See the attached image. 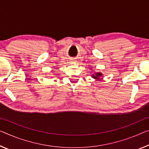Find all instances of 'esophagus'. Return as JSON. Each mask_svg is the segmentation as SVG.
Segmentation results:
<instances>
[{"instance_id": "1", "label": "esophagus", "mask_w": 149, "mask_h": 149, "mask_svg": "<svg viewBox=\"0 0 149 149\" xmlns=\"http://www.w3.org/2000/svg\"><path fill=\"white\" fill-rule=\"evenodd\" d=\"M71 62H70V63H76V61H75L74 60H72V61H70Z\"/></svg>"}]
</instances>
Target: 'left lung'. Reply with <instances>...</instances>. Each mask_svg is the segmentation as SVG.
<instances>
[{"mask_svg":"<svg viewBox=\"0 0 149 149\" xmlns=\"http://www.w3.org/2000/svg\"><path fill=\"white\" fill-rule=\"evenodd\" d=\"M102 72H95L94 73V74H91V77H92V78H93V79H95V80H97V81H100V77H101L102 76Z\"/></svg>","mask_w":149,"mask_h":149,"instance_id":"left-lung-1","label":"left lung"}]
</instances>
